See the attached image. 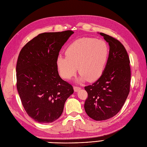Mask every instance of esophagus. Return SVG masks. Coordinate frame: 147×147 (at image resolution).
<instances>
[{
  "label": "esophagus",
  "mask_w": 147,
  "mask_h": 147,
  "mask_svg": "<svg viewBox=\"0 0 147 147\" xmlns=\"http://www.w3.org/2000/svg\"><path fill=\"white\" fill-rule=\"evenodd\" d=\"M74 91H75V92H77V91H78L80 90L81 88L79 87V86H75L74 87Z\"/></svg>",
  "instance_id": "obj_1"
}]
</instances>
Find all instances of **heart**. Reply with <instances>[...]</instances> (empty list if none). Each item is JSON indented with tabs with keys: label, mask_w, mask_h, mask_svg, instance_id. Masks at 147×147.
<instances>
[{
	"label": "heart",
	"mask_w": 147,
	"mask_h": 147,
	"mask_svg": "<svg viewBox=\"0 0 147 147\" xmlns=\"http://www.w3.org/2000/svg\"><path fill=\"white\" fill-rule=\"evenodd\" d=\"M109 53V46L102 40L80 38L66 48L65 56L59 55L57 57V67L61 77L65 80L74 76L78 69L81 80L92 82L103 73Z\"/></svg>",
	"instance_id": "obj_1"
}]
</instances>
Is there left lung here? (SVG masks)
I'll return each mask as SVG.
<instances>
[{
    "label": "left lung",
    "instance_id": "1",
    "mask_svg": "<svg viewBox=\"0 0 147 147\" xmlns=\"http://www.w3.org/2000/svg\"><path fill=\"white\" fill-rule=\"evenodd\" d=\"M110 46L109 55L100 77L84 86L88 98L84 110L96 121L108 119L121 110L130 91L131 67L127 53L118 40L100 32Z\"/></svg>",
    "mask_w": 147,
    "mask_h": 147
}]
</instances>
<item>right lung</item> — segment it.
<instances>
[{
    "label": "right lung",
    "instance_id": "obj_1",
    "mask_svg": "<svg viewBox=\"0 0 147 147\" xmlns=\"http://www.w3.org/2000/svg\"><path fill=\"white\" fill-rule=\"evenodd\" d=\"M72 30L44 32L21 49L16 64V87L23 107L35 121L49 123L63 113L73 86L58 74L56 59Z\"/></svg>",
    "mask_w": 147,
    "mask_h": 147
}]
</instances>
